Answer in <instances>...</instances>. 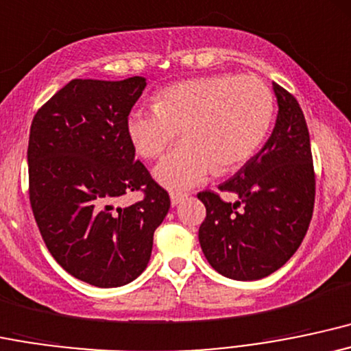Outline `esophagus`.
Listing matches in <instances>:
<instances>
[{"mask_svg":"<svg viewBox=\"0 0 351 351\" xmlns=\"http://www.w3.org/2000/svg\"><path fill=\"white\" fill-rule=\"evenodd\" d=\"M184 199H187V194H182V192H172L171 194V204L172 206H179Z\"/></svg>","mask_w":351,"mask_h":351,"instance_id":"esophagus-1","label":"esophagus"}]
</instances>
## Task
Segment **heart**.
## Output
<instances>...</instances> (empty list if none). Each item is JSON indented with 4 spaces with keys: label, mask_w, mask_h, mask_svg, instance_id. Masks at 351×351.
Returning a JSON list of instances; mask_svg holds the SVG:
<instances>
[{
    "label": "heart",
    "mask_w": 351,
    "mask_h": 351,
    "mask_svg": "<svg viewBox=\"0 0 351 351\" xmlns=\"http://www.w3.org/2000/svg\"><path fill=\"white\" fill-rule=\"evenodd\" d=\"M274 117V96L252 74H214L169 86L154 108L132 109L125 121L129 141L144 159H156L176 136L184 143L165 154L154 177L169 191L199 186L217 167L232 171L257 152Z\"/></svg>",
    "instance_id": "heart-1"
}]
</instances>
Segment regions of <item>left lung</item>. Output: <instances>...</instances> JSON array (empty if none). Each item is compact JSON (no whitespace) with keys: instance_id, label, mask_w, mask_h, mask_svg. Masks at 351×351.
Returning a JSON list of instances; mask_svg holds the SVG:
<instances>
[{"instance_id":"1","label":"left lung","mask_w":351,"mask_h":351,"mask_svg":"<svg viewBox=\"0 0 351 351\" xmlns=\"http://www.w3.org/2000/svg\"><path fill=\"white\" fill-rule=\"evenodd\" d=\"M278 114L265 145L234 177L220 184L237 195L234 204L215 192L197 197L206 206L199 228L204 255L219 274L258 280L289 262L300 247L315 204L310 136L300 104L271 82Z\"/></svg>"}]
</instances>
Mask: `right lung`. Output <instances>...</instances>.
I'll use <instances>...</instances> for the list:
<instances>
[{
    "label": "right lung",
    "instance_id": "1",
    "mask_svg": "<svg viewBox=\"0 0 351 351\" xmlns=\"http://www.w3.org/2000/svg\"><path fill=\"white\" fill-rule=\"evenodd\" d=\"M144 88L141 76L73 80L31 123L29 202L43 240L68 274L101 289L143 274L171 207L125 131ZM134 190L145 192L139 203L115 206Z\"/></svg>",
    "mask_w": 351,
    "mask_h": 351
}]
</instances>
